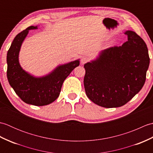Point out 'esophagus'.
<instances>
[{"mask_svg": "<svg viewBox=\"0 0 153 153\" xmlns=\"http://www.w3.org/2000/svg\"><path fill=\"white\" fill-rule=\"evenodd\" d=\"M88 61V58H87V57H82V58H81V64H85Z\"/></svg>", "mask_w": 153, "mask_h": 153, "instance_id": "1", "label": "esophagus"}]
</instances>
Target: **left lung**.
I'll return each instance as SVG.
<instances>
[{"label":"left lung","mask_w":153,"mask_h":153,"mask_svg":"<svg viewBox=\"0 0 153 153\" xmlns=\"http://www.w3.org/2000/svg\"><path fill=\"white\" fill-rule=\"evenodd\" d=\"M122 46L101 51L95 60L84 64L83 83L87 97L105 108H116L129 101L143 87L149 68L148 48L143 39L126 31Z\"/></svg>","instance_id":"obj_1"}]
</instances>
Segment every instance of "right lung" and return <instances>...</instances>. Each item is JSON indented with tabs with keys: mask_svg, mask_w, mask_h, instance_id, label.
Segmentation results:
<instances>
[{
	"mask_svg": "<svg viewBox=\"0 0 153 153\" xmlns=\"http://www.w3.org/2000/svg\"><path fill=\"white\" fill-rule=\"evenodd\" d=\"M37 29L30 26L15 37L7 53V78L16 95L23 101L35 106L47 105L54 102L60 95L64 81L79 60L60 65L46 76L36 77L22 69L19 63V53L29 31Z\"/></svg>",
	"mask_w": 153,
	"mask_h": 153,
	"instance_id": "1",
	"label": "right lung"
}]
</instances>
